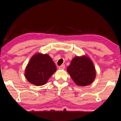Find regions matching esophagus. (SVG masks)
<instances>
[{"mask_svg":"<svg viewBox=\"0 0 121 121\" xmlns=\"http://www.w3.org/2000/svg\"><path fill=\"white\" fill-rule=\"evenodd\" d=\"M65 68V66L64 64L61 65V66H60L59 67V69H64Z\"/></svg>","mask_w":121,"mask_h":121,"instance_id":"34e87169","label":"esophagus"}]
</instances>
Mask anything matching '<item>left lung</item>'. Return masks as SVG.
<instances>
[{
    "instance_id": "obj_1",
    "label": "left lung",
    "mask_w": 121,
    "mask_h": 121,
    "mask_svg": "<svg viewBox=\"0 0 121 121\" xmlns=\"http://www.w3.org/2000/svg\"><path fill=\"white\" fill-rule=\"evenodd\" d=\"M67 71L79 86H86L92 83L96 74L92 61L86 55L74 57Z\"/></svg>"
}]
</instances>
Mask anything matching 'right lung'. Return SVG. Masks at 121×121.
Listing matches in <instances>:
<instances>
[{
	"instance_id": "add662e5",
	"label": "right lung",
	"mask_w": 121,
	"mask_h": 121,
	"mask_svg": "<svg viewBox=\"0 0 121 121\" xmlns=\"http://www.w3.org/2000/svg\"><path fill=\"white\" fill-rule=\"evenodd\" d=\"M56 70L54 62L48 55L37 53L27 65L25 76L30 83L40 86L47 82Z\"/></svg>"
}]
</instances>
